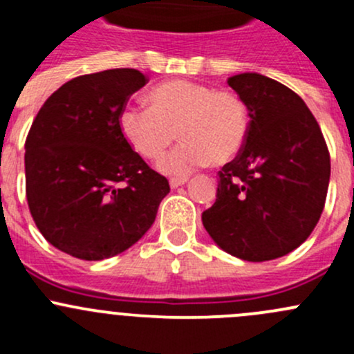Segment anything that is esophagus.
<instances>
[{"label":"esophagus","mask_w":354,"mask_h":354,"mask_svg":"<svg viewBox=\"0 0 354 354\" xmlns=\"http://www.w3.org/2000/svg\"><path fill=\"white\" fill-rule=\"evenodd\" d=\"M188 181V178L187 176H181V178H171L169 180V185H171V188H178V187H181V185H185Z\"/></svg>","instance_id":"1"}]
</instances>
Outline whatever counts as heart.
I'll use <instances>...</instances> for the list:
<instances>
[{"label": "heart", "mask_w": 354, "mask_h": 354, "mask_svg": "<svg viewBox=\"0 0 354 354\" xmlns=\"http://www.w3.org/2000/svg\"><path fill=\"white\" fill-rule=\"evenodd\" d=\"M149 108L127 106L120 113L124 140L142 159L157 160L178 137L180 145L160 160L167 174L224 164L243 149L248 109L233 91H216L194 80L162 82L147 94Z\"/></svg>", "instance_id": "1"}]
</instances>
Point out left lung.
I'll return each mask as SVG.
<instances>
[{"label": "left lung", "mask_w": 354, "mask_h": 354, "mask_svg": "<svg viewBox=\"0 0 354 354\" xmlns=\"http://www.w3.org/2000/svg\"><path fill=\"white\" fill-rule=\"evenodd\" d=\"M227 85L248 109L243 149L219 171L217 195L202 223L214 241L248 262L298 248L326 205L330 156L312 111L286 85L240 73Z\"/></svg>", "instance_id": "8db88e82"}]
</instances>
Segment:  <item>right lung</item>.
I'll return each mask as SVG.
<instances>
[{
	"instance_id": "1",
	"label": "right lung",
	"mask_w": 354,
	"mask_h": 354,
	"mask_svg": "<svg viewBox=\"0 0 354 354\" xmlns=\"http://www.w3.org/2000/svg\"><path fill=\"white\" fill-rule=\"evenodd\" d=\"M149 78L133 68L82 75L53 92L25 140V194L42 236L82 260L137 243L169 181L124 140L120 113Z\"/></svg>"
}]
</instances>
